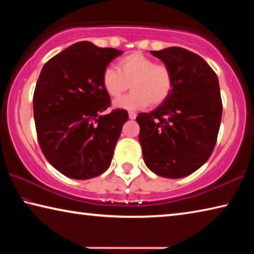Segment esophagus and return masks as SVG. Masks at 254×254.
<instances>
[{
    "label": "esophagus",
    "mask_w": 254,
    "mask_h": 254,
    "mask_svg": "<svg viewBox=\"0 0 254 254\" xmlns=\"http://www.w3.org/2000/svg\"><path fill=\"white\" fill-rule=\"evenodd\" d=\"M128 118H130L131 120H134L136 118V114L134 113V112H128Z\"/></svg>",
    "instance_id": "34e87169"
}]
</instances>
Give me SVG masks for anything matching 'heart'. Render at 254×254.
Here are the masks:
<instances>
[{
    "label": "heart",
    "mask_w": 254,
    "mask_h": 254,
    "mask_svg": "<svg viewBox=\"0 0 254 254\" xmlns=\"http://www.w3.org/2000/svg\"><path fill=\"white\" fill-rule=\"evenodd\" d=\"M102 83L105 92L114 100L121 97L131 85L132 92L115 101L114 105L135 111L165 102L173 91L174 79L169 66L135 51L120 60L118 70L106 68Z\"/></svg>",
    "instance_id": "1"
}]
</instances>
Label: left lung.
I'll return each instance as SVG.
<instances>
[{
	"label": "left lung",
	"mask_w": 254,
	"mask_h": 254,
	"mask_svg": "<svg viewBox=\"0 0 254 254\" xmlns=\"http://www.w3.org/2000/svg\"><path fill=\"white\" fill-rule=\"evenodd\" d=\"M173 72L169 97L140 113L139 141L148 168L161 177L183 178L208 160L222 119L218 78L200 56L180 47L151 51Z\"/></svg>",
	"instance_id": "8db88e82"
}]
</instances>
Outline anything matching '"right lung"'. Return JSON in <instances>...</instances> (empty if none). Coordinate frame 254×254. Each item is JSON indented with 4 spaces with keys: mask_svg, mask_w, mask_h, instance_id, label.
<instances>
[{
    "mask_svg": "<svg viewBox=\"0 0 254 254\" xmlns=\"http://www.w3.org/2000/svg\"><path fill=\"white\" fill-rule=\"evenodd\" d=\"M121 50L92 42L74 44L45 64L33 94L38 142L47 160L72 179H89L107 170L126 110L105 114L110 95L102 77Z\"/></svg>",
    "mask_w": 254,
    "mask_h": 254,
    "instance_id": "add662e5",
    "label": "right lung"
}]
</instances>
